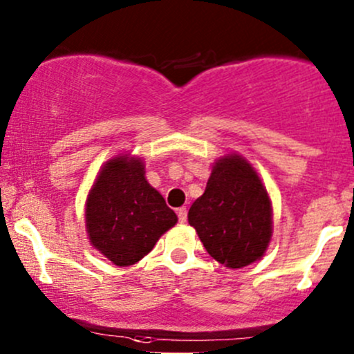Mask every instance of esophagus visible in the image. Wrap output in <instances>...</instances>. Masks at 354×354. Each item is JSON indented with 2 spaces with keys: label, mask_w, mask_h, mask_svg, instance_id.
Listing matches in <instances>:
<instances>
[{
  "label": "esophagus",
  "mask_w": 354,
  "mask_h": 354,
  "mask_svg": "<svg viewBox=\"0 0 354 354\" xmlns=\"http://www.w3.org/2000/svg\"><path fill=\"white\" fill-rule=\"evenodd\" d=\"M176 214H178V221H180L181 224L187 223V209H185V207H180V209L176 210Z\"/></svg>",
  "instance_id": "esophagus-1"
}]
</instances>
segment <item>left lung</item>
Wrapping results in <instances>:
<instances>
[{
    "label": "left lung",
    "mask_w": 354,
    "mask_h": 354,
    "mask_svg": "<svg viewBox=\"0 0 354 354\" xmlns=\"http://www.w3.org/2000/svg\"><path fill=\"white\" fill-rule=\"evenodd\" d=\"M188 223L212 259L240 269L263 255L272 233V209L253 167L240 156L219 159Z\"/></svg>",
    "instance_id": "1"
}]
</instances>
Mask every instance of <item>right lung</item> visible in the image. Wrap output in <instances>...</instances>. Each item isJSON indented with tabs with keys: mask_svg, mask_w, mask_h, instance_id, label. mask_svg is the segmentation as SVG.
<instances>
[{
	"mask_svg": "<svg viewBox=\"0 0 354 354\" xmlns=\"http://www.w3.org/2000/svg\"><path fill=\"white\" fill-rule=\"evenodd\" d=\"M144 174L140 159L116 157L102 167L87 198L91 243L120 267L144 259L178 221Z\"/></svg>",
	"mask_w": 354,
	"mask_h": 354,
	"instance_id": "right-lung-1",
	"label": "right lung"
}]
</instances>
